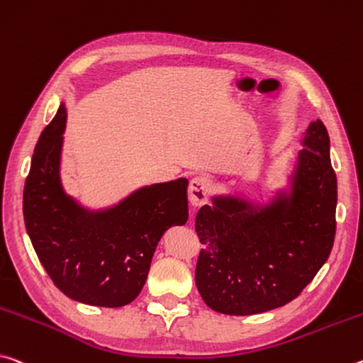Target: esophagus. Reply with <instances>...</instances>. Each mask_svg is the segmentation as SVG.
<instances>
[{
    "mask_svg": "<svg viewBox=\"0 0 363 363\" xmlns=\"http://www.w3.org/2000/svg\"><path fill=\"white\" fill-rule=\"evenodd\" d=\"M213 182L208 176H195L189 184V202L194 206L203 205L208 200Z\"/></svg>",
    "mask_w": 363,
    "mask_h": 363,
    "instance_id": "esophagus-1",
    "label": "esophagus"
}]
</instances>
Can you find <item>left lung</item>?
<instances>
[{
  "label": "left lung",
  "instance_id": "obj_1",
  "mask_svg": "<svg viewBox=\"0 0 363 363\" xmlns=\"http://www.w3.org/2000/svg\"><path fill=\"white\" fill-rule=\"evenodd\" d=\"M301 143L289 186L269 202L215 195L195 216L203 245L195 284L215 312L244 316L283 307L330 257L337 181L325 124L310 123Z\"/></svg>",
  "mask_w": 363,
  "mask_h": 363
}]
</instances>
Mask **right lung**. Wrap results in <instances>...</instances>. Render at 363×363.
<instances>
[{
    "label": "right lung",
    "instance_id": "right-lung-1",
    "mask_svg": "<svg viewBox=\"0 0 363 363\" xmlns=\"http://www.w3.org/2000/svg\"><path fill=\"white\" fill-rule=\"evenodd\" d=\"M66 121L61 101L35 145L24 187L27 234L62 294L87 306H128L145 284L161 235L189 220V181L152 184L116 205L90 210L61 182Z\"/></svg>",
    "mask_w": 363,
    "mask_h": 363
}]
</instances>
